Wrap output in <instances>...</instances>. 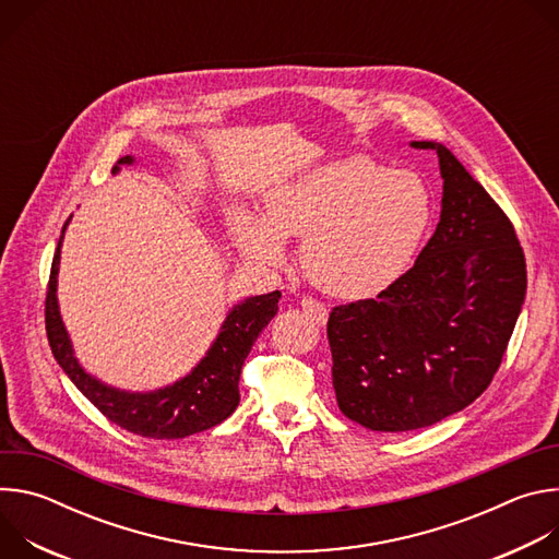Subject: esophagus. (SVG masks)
<instances>
[{"instance_id":"esophagus-1","label":"esophagus","mask_w":559,"mask_h":559,"mask_svg":"<svg viewBox=\"0 0 559 559\" xmlns=\"http://www.w3.org/2000/svg\"><path fill=\"white\" fill-rule=\"evenodd\" d=\"M300 309L305 311V316L309 318V321H313L316 325H325L328 323L330 311H328V307L323 302H318V300L307 296V298L300 300Z\"/></svg>"}]
</instances>
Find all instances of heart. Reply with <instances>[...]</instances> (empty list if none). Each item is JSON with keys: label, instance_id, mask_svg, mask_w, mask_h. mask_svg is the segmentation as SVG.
I'll return each mask as SVG.
<instances>
[{"label": "heart", "instance_id": "b5f03b06", "mask_svg": "<svg viewBox=\"0 0 559 559\" xmlns=\"http://www.w3.org/2000/svg\"><path fill=\"white\" fill-rule=\"evenodd\" d=\"M429 218L431 201L418 175L349 156L278 186L265 218L238 212L234 236L252 261L272 267L287 257L285 238H302L309 281L330 296L358 300L401 278Z\"/></svg>", "mask_w": 559, "mask_h": 559}]
</instances>
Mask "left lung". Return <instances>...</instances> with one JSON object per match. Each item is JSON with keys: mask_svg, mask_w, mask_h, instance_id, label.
<instances>
[{"mask_svg": "<svg viewBox=\"0 0 559 559\" xmlns=\"http://www.w3.org/2000/svg\"><path fill=\"white\" fill-rule=\"evenodd\" d=\"M440 223L414 267L328 323L341 412L371 431H414L468 407L493 380L526 296L515 229L436 141Z\"/></svg>", "mask_w": 559, "mask_h": 559, "instance_id": "left-lung-1", "label": "left lung"}]
</instances>
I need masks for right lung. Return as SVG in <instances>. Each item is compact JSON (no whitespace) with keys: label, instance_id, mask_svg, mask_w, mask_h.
<instances>
[{"label":"right lung","instance_id":"1","mask_svg":"<svg viewBox=\"0 0 559 559\" xmlns=\"http://www.w3.org/2000/svg\"><path fill=\"white\" fill-rule=\"evenodd\" d=\"M132 164L134 156L130 154L119 158L117 166L112 168V175H117L121 166ZM70 218L66 221L59 236L46 294V334L52 356L66 371V376L110 423L143 438H188L192 433L212 429L229 418L238 407V401H241L238 378H241L243 362L259 334L276 316L281 292L276 289L261 296H248L246 300L236 302L227 311L221 332L205 352V356L181 380L154 391H126L110 386L82 367V362L74 356L70 334L61 321L57 300V276L63 234Z\"/></svg>","mask_w":559,"mask_h":559}]
</instances>
